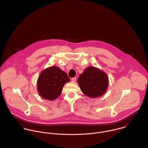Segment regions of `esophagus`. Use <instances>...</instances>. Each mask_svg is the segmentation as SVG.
I'll return each instance as SVG.
<instances>
[{
	"instance_id": "1",
	"label": "esophagus",
	"mask_w": 148,
	"mask_h": 148,
	"mask_svg": "<svg viewBox=\"0 0 148 148\" xmlns=\"http://www.w3.org/2000/svg\"><path fill=\"white\" fill-rule=\"evenodd\" d=\"M71 81L72 82H75L76 81V77H73V78H72L71 79Z\"/></svg>"
}]
</instances>
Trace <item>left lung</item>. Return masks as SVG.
I'll return each mask as SVG.
<instances>
[{
	"instance_id": "8db88e82",
	"label": "left lung",
	"mask_w": 148,
	"mask_h": 148,
	"mask_svg": "<svg viewBox=\"0 0 148 148\" xmlns=\"http://www.w3.org/2000/svg\"><path fill=\"white\" fill-rule=\"evenodd\" d=\"M77 83L82 92L90 98H96L106 93L109 79L105 72L95 66H88L80 74Z\"/></svg>"
}]
</instances>
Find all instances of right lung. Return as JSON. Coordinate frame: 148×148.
<instances>
[{"instance_id":"add662e5","label":"right lung","mask_w":148,"mask_h":148,"mask_svg":"<svg viewBox=\"0 0 148 148\" xmlns=\"http://www.w3.org/2000/svg\"><path fill=\"white\" fill-rule=\"evenodd\" d=\"M69 81L65 72L58 66H52L40 74L37 81V89L43 99L52 101L60 95L64 85Z\"/></svg>"}]
</instances>
